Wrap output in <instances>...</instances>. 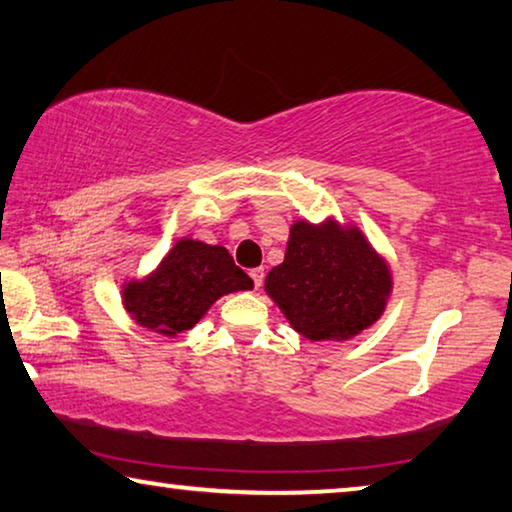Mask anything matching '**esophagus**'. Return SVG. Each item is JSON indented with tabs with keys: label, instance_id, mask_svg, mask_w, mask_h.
Returning <instances> with one entry per match:
<instances>
[{
	"label": "esophagus",
	"instance_id": "obj_1",
	"mask_svg": "<svg viewBox=\"0 0 512 512\" xmlns=\"http://www.w3.org/2000/svg\"><path fill=\"white\" fill-rule=\"evenodd\" d=\"M250 278H253V285H255V289L262 287V282H264V269H262V266H259V269H253V271H250Z\"/></svg>",
	"mask_w": 512,
	"mask_h": 512
}]
</instances>
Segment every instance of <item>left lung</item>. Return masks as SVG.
Returning <instances> with one entry per match:
<instances>
[{"label":"left lung","mask_w":512,"mask_h":512,"mask_svg":"<svg viewBox=\"0 0 512 512\" xmlns=\"http://www.w3.org/2000/svg\"><path fill=\"white\" fill-rule=\"evenodd\" d=\"M264 289L305 339L344 342L383 316L392 271L358 227L296 221L285 262L269 271Z\"/></svg>","instance_id":"8db88e82"}]
</instances>
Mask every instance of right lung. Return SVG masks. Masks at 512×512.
<instances>
[{
    "label": "right lung",
    "mask_w": 512,
    "mask_h": 512,
    "mask_svg": "<svg viewBox=\"0 0 512 512\" xmlns=\"http://www.w3.org/2000/svg\"><path fill=\"white\" fill-rule=\"evenodd\" d=\"M253 289L223 246L180 239L157 269L123 287V305L141 328L166 337L191 330L218 298Z\"/></svg>",
    "instance_id": "obj_1"
}]
</instances>
